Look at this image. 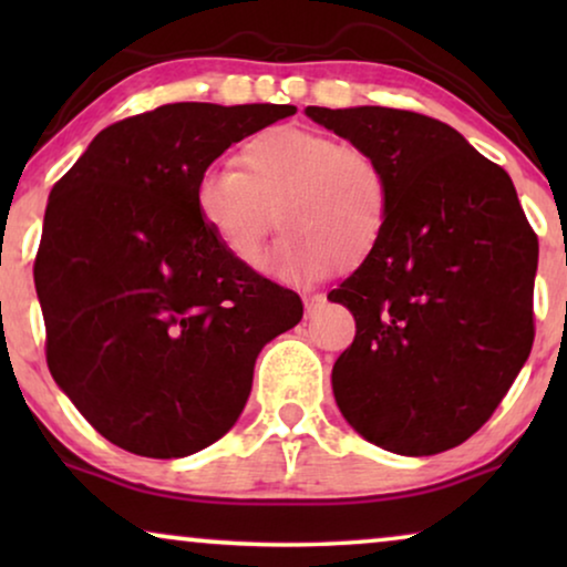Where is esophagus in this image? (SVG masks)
<instances>
[{
	"instance_id": "34e87169",
	"label": "esophagus",
	"mask_w": 567,
	"mask_h": 567,
	"mask_svg": "<svg viewBox=\"0 0 567 567\" xmlns=\"http://www.w3.org/2000/svg\"><path fill=\"white\" fill-rule=\"evenodd\" d=\"M324 301H328V299H324V293H307V297H305V309H307V315L312 317V315L320 312V309L324 307Z\"/></svg>"
}]
</instances>
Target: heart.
Instances as JSON below:
<instances>
[{
  "mask_svg": "<svg viewBox=\"0 0 567 567\" xmlns=\"http://www.w3.org/2000/svg\"><path fill=\"white\" fill-rule=\"evenodd\" d=\"M237 165L200 169L193 206L229 258L258 260L268 231L286 227L270 268L284 278L322 276L332 262L355 268L382 243L392 208L382 162L361 146L301 126L247 138Z\"/></svg>",
  "mask_w": 567,
  "mask_h": 567,
  "instance_id": "obj_1",
  "label": "heart"
}]
</instances>
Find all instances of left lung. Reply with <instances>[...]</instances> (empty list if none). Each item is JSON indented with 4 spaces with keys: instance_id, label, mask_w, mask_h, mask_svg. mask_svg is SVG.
<instances>
[{
    "instance_id": "1",
    "label": "left lung",
    "mask_w": 567,
    "mask_h": 567,
    "mask_svg": "<svg viewBox=\"0 0 567 567\" xmlns=\"http://www.w3.org/2000/svg\"><path fill=\"white\" fill-rule=\"evenodd\" d=\"M305 113L374 154L392 188L382 243L328 293L355 317L332 367L340 413L394 454L460 446L495 413L534 343L539 245L514 183L429 115Z\"/></svg>"
}]
</instances>
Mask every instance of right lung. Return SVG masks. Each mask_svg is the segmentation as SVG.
I'll return each mask as SVG.
<instances>
[{
	"mask_svg": "<svg viewBox=\"0 0 567 567\" xmlns=\"http://www.w3.org/2000/svg\"><path fill=\"white\" fill-rule=\"evenodd\" d=\"M293 105L173 103L100 131L53 185L35 255L45 361L92 429L175 460L221 439L299 293L229 258L198 221L200 169Z\"/></svg>",
	"mask_w": 567,
	"mask_h": 567,
	"instance_id": "add662e5",
	"label": "right lung"
}]
</instances>
